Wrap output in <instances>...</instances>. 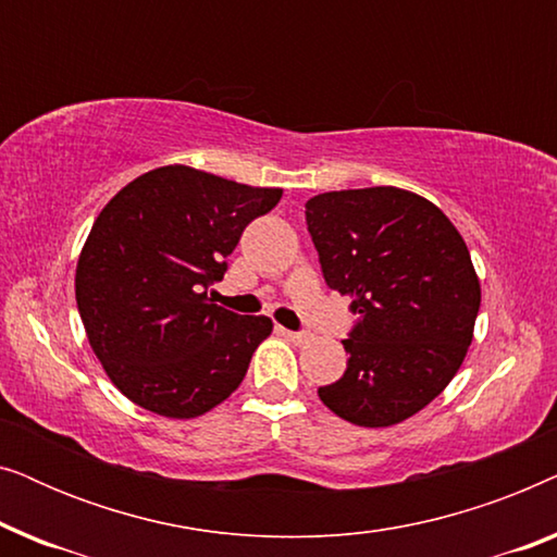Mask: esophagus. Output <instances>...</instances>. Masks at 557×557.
Listing matches in <instances>:
<instances>
[{
  "label": "esophagus",
  "mask_w": 557,
  "mask_h": 557,
  "mask_svg": "<svg viewBox=\"0 0 557 557\" xmlns=\"http://www.w3.org/2000/svg\"><path fill=\"white\" fill-rule=\"evenodd\" d=\"M278 332L284 334L286 339H292L294 345H307V342H309V334L307 332H292V330H284V326H278Z\"/></svg>",
  "instance_id": "esophagus-1"
}]
</instances>
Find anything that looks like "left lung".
Wrapping results in <instances>:
<instances>
[{
	"instance_id": "1",
	"label": "left lung",
	"mask_w": 557,
	"mask_h": 557,
	"mask_svg": "<svg viewBox=\"0 0 557 557\" xmlns=\"http://www.w3.org/2000/svg\"><path fill=\"white\" fill-rule=\"evenodd\" d=\"M307 225L326 286L360 314L347 370L319 387L332 413L385 429L423 410L459 372L482 288L463 238L425 197L400 187L311 197Z\"/></svg>"
}]
</instances>
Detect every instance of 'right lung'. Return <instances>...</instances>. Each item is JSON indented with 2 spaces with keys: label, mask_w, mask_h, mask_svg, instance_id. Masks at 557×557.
<instances>
[{
  "label": "right lung",
  "mask_w": 557,
  "mask_h": 557,
  "mask_svg": "<svg viewBox=\"0 0 557 557\" xmlns=\"http://www.w3.org/2000/svg\"><path fill=\"white\" fill-rule=\"evenodd\" d=\"M278 187H250L170 164L111 197L75 269V301L111 383L164 418H197L246 377L269 317L208 299L250 220L273 210Z\"/></svg>",
  "instance_id": "1"
}]
</instances>
